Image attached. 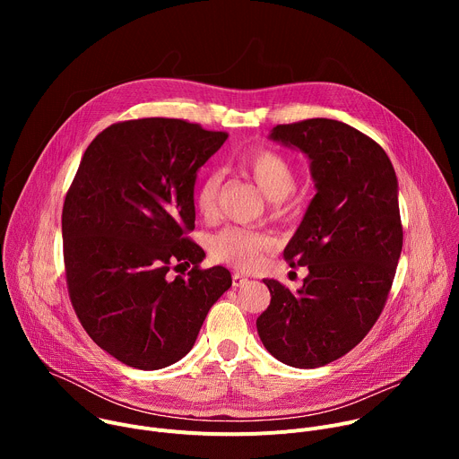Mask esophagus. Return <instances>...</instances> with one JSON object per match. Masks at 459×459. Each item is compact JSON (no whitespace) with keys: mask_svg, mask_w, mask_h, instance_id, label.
<instances>
[{"mask_svg":"<svg viewBox=\"0 0 459 459\" xmlns=\"http://www.w3.org/2000/svg\"><path fill=\"white\" fill-rule=\"evenodd\" d=\"M248 280L243 276V274H239V273H232V285L234 287H241V285H245Z\"/></svg>","mask_w":459,"mask_h":459,"instance_id":"1","label":"esophagus"}]
</instances>
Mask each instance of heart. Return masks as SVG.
Masks as SVG:
<instances>
[{
  "instance_id": "obj_1",
  "label": "heart",
  "mask_w": 459,
  "mask_h": 459,
  "mask_svg": "<svg viewBox=\"0 0 459 459\" xmlns=\"http://www.w3.org/2000/svg\"><path fill=\"white\" fill-rule=\"evenodd\" d=\"M238 167L257 185L269 200L280 202L294 188V170L290 161L273 149H252L238 158ZM221 176L209 172L198 190L195 207L204 216L216 212ZM273 247V239L264 234L239 227H227L212 238L211 252L218 261H225L238 269H254L264 254Z\"/></svg>"
}]
</instances>
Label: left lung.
Listing matches in <instances>:
<instances>
[{"label": "left lung", "instance_id": "left-lung-1", "mask_svg": "<svg viewBox=\"0 0 459 459\" xmlns=\"http://www.w3.org/2000/svg\"><path fill=\"white\" fill-rule=\"evenodd\" d=\"M269 138L310 160L316 194L283 250L290 267H308L303 287L264 280L271 305L255 326L276 359L316 368L352 351L385 307L403 247L398 178L386 152L343 121L278 125Z\"/></svg>", "mask_w": 459, "mask_h": 459}]
</instances>
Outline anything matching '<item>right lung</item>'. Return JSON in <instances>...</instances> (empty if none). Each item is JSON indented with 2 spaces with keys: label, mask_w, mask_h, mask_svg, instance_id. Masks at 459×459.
<instances>
[{
  "label": "right lung",
  "mask_w": 459,
  "mask_h": 459,
  "mask_svg": "<svg viewBox=\"0 0 459 459\" xmlns=\"http://www.w3.org/2000/svg\"><path fill=\"white\" fill-rule=\"evenodd\" d=\"M227 138L183 119H130L82 158L61 216L69 294L94 343L128 367L179 361L232 285L225 267L200 269L205 252L186 238L198 170ZM174 263L193 271L170 281Z\"/></svg>",
  "instance_id": "1"
}]
</instances>
